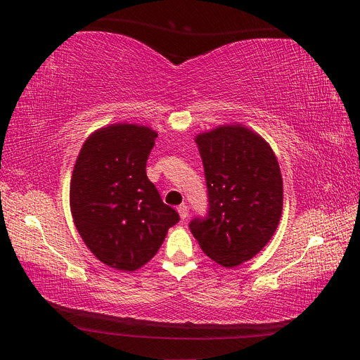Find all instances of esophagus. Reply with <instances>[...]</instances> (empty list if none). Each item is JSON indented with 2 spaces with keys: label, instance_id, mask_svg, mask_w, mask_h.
<instances>
[{
  "label": "esophagus",
  "instance_id": "obj_1",
  "mask_svg": "<svg viewBox=\"0 0 360 360\" xmlns=\"http://www.w3.org/2000/svg\"><path fill=\"white\" fill-rule=\"evenodd\" d=\"M177 212H179V214H180L181 219L184 221V219H186V217H188V214H189L188 205H186V204H180V205L177 207Z\"/></svg>",
  "mask_w": 360,
  "mask_h": 360
}]
</instances>
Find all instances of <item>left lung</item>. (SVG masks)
<instances>
[{
  "mask_svg": "<svg viewBox=\"0 0 360 360\" xmlns=\"http://www.w3.org/2000/svg\"><path fill=\"white\" fill-rule=\"evenodd\" d=\"M209 213L189 224L202 252L224 267L255 257L275 234L284 202L274 150L242 124L197 135Z\"/></svg>",
  "mask_w": 360,
  "mask_h": 360,
  "instance_id": "obj_1",
  "label": "left lung"
}]
</instances>
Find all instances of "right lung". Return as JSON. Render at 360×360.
<instances>
[{
    "mask_svg": "<svg viewBox=\"0 0 360 360\" xmlns=\"http://www.w3.org/2000/svg\"><path fill=\"white\" fill-rule=\"evenodd\" d=\"M156 136L139 124L102 127L86 138L75 163V226L96 258L117 270L134 271L148 263L180 221L146 172Z\"/></svg>",
    "mask_w": 360,
    "mask_h": 360,
    "instance_id": "obj_1",
    "label": "right lung"
}]
</instances>
